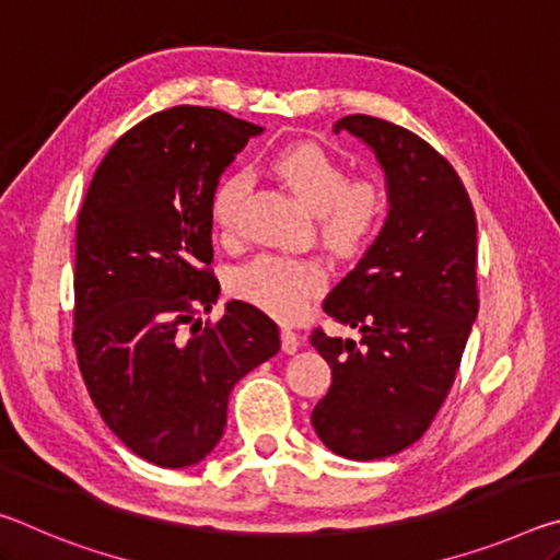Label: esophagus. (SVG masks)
I'll return each mask as SVG.
<instances>
[{"label": "esophagus", "mask_w": 560, "mask_h": 560, "mask_svg": "<svg viewBox=\"0 0 560 560\" xmlns=\"http://www.w3.org/2000/svg\"><path fill=\"white\" fill-rule=\"evenodd\" d=\"M299 346H301V338H299V334L293 328H281V348H283V353H296L299 350Z\"/></svg>", "instance_id": "esophagus-1"}]
</instances>
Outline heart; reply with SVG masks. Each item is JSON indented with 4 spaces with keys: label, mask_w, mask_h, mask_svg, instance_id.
<instances>
[{
    "label": "heart",
    "mask_w": 560,
    "mask_h": 560,
    "mask_svg": "<svg viewBox=\"0 0 560 560\" xmlns=\"http://www.w3.org/2000/svg\"><path fill=\"white\" fill-rule=\"evenodd\" d=\"M271 173L296 200L318 214L324 240L340 254H353L375 240L387 214L385 189L373 179H348L340 160L318 143H293L271 158ZM244 173L224 175L210 197V222L222 236L240 224L246 195ZM320 264L296 257L264 254L232 277V291L252 306L283 320L301 316L324 287Z\"/></svg>",
    "instance_id": "b5f03b06"
}]
</instances>
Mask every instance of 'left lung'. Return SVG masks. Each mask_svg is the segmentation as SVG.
I'll use <instances>...</instances> for the list:
<instances>
[{
  "label": "left lung",
  "instance_id": "8db88e82",
  "mask_svg": "<svg viewBox=\"0 0 560 560\" xmlns=\"http://www.w3.org/2000/svg\"><path fill=\"white\" fill-rule=\"evenodd\" d=\"M381 163L387 220L324 311L360 343L316 328L330 387L311 412L330 452L371 462L410 447L447 397L477 320V217L459 175L430 143L373 116L340 118Z\"/></svg>",
  "mask_w": 560,
  "mask_h": 560
}]
</instances>
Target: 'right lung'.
<instances>
[{
    "instance_id": "add662e5",
    "label": "right lung",
    "mask_w": 560,
    "mask_h": 560,
    "mask_svg": "<svg viewBox=\"0 0 560 560\" xmlns=\"http://www.w3.org/2000/svg\"><path fill=\"white\" fill-rule=\"evenodd\" d=\"M264 128L217 108L175 106L120 136L93 175L75 226L73 346L108 430L167 469L220 442L242 377L279 353L273 320L220 296L210 197ZM190 328L187 329L186 326Z\"/></svg>"
}]
</instances>
